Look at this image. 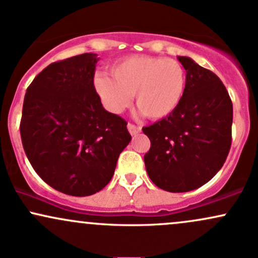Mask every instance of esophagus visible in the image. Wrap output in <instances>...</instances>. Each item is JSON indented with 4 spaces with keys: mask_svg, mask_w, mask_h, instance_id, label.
<instances>
[{
    "mask_svg": "<svg viewBox=\"0 0 258 258\" xmlns=\"http://www.w3.org/2000/svg\"><path fill=\"white\" fill-rule=\"evenodd\" d=\"M127 128H128L130 134H131L132 136L138 135L141 132V130H142L140 126H136V124H134V123H128V124H127Z\"/></svg>",
    "mask_w": 258,
    "mask_h": 258,
    "instance_id": "obj_1",
    "label": "esophagus"
}]
</instances>
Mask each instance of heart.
Listing matches in <instances>:
<instances>
[{
	"label": "heart",
	"instance_id": "obj_1",
	"mask_svg": "<svg viewBox=\"0 0 258 258\" xmlns=\"http://www.w3.org/2000/svg\"><path fill=\"white\" fill-rule=\"evenodd\" d=\"M112 77L97 73L93 81L104 107L121 114L132 103L147 117L164 118L176 110L186 88V72L180 62L158 56H130L110 69Z\"/></svg>",
	"mask_w": 258,
	"mask_h": 258
}]
</instances>
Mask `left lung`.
<instances>
[{"instance_id": "1", "label": "left lung", "mask_w": 258, "mask_h": 258, "mask_svg": "<svg viewBox=\"0 0 258 258\" xmlns=\"http://www.w3.org/2000/svg\"><path fill=\"white\" fill-rule=\"evenodd\" d=\"M185 94L172 114L148 127L147 172L159 188L187 192L208 182L225 163L231 146L233 103L219 77L186 56Z\"/></svg>"}]
</instances>
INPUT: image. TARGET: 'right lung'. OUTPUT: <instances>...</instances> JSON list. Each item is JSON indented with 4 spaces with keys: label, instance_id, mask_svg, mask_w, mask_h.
<instances>
[{
    "label": "right lung",
    "instance_id": "1",
    "mask_svg": "<svg viewBox=\"0 0 258 258\" xmlns=\"http://www.w3.org/2000/svg\"><path fill=\"white\" fill-rule=\"evenodd\" d=\"M95 53L53 62L24 97L21 137L25 154L47 185L70 196L103 189L131 141L127 122L106 111L95 93Z\"/></svg>",
    "mask_w": 258,
    "mask_h": 258
}]
</instances>
